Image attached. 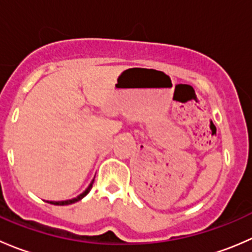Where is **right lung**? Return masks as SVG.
Segmentation results:
<instances>
[{
  "label": "right lung",
  "instance_id": "obj_1",
  "mask_svg": "<svg viewBox=\"0 0 252 252\" xmlns=\"http://www.w3.org/2000/svg\"><path fill=\"white\" fill-rule=\"evenodd\" d=\"M93 184H94V179L91 180V183L89 184V187L86 188L85 190H84L83 192H81L80 195H78L77 197H74V199H70V200H65V201H46V202H50V204L52 205H58V206H64V205H70V204H74V202L79 201V200L83 199L84 196H86V195L89 194V191L91 190V188H93Z\"/></svg>",
  "mask_w": 252,
  "mask_h": 252
}]
</instances>
